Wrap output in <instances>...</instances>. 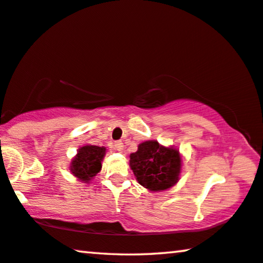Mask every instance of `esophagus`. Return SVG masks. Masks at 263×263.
I'll list each match as a JSON object with an SVG mask.
<instances>
[{"instance_id":"obj_1","label":"esophagus","mask_w":263,"mask_h":263,"mask_svg":"<svg viewBox=\"0 0 263 263\" xmlns=\"http://www.w3.org/2000/svg\"><path fill=\"white\" fill-rule=\"evenodd\" d=\"M114 147H115V149H117V151L122 152L124 149V144L122 143V141H115Z\"/></svg>"}]
</instances>
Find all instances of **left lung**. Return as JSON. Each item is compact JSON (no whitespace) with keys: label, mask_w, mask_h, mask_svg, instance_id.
<instances>
[{"label":"left lung","mask_w":263,"mask_h":263,"mask_svg":"<svg viewBox=\"0 0 263 263\" xmlns=\"http://www.w3.org/2000/svg\"><path fill=\"white\" fill-rule=\"evenodd\" d=\"M130 167L141 186L151 192L174 186L181 171V157L174 147H165L156 140L139 144L130 154Z\"/></svg>","instance_id":"1"}]
</instances>
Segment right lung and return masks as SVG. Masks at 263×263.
<instances>
[{
  "label": "right lung",
  "instance_id": "1",
  "mask_svg": "<svg viewBox=\"0 0 263 263\" xmlns=\"http://www.w3.org/2000/svg\"><path fill=\"white\" fill-rule=\"evenodd\" d=\"M106 148L95 145H85L78 148L76 157L70 164V171L78 180L89 182L102 170V161Z\"/></svg>",
  "mask_w": 263,
  "mask_h": 263
}]
</instances>
